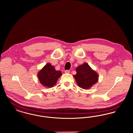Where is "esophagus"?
Here are the masks:
<instances>
[{
    "label": "esophagus",
    "instance_id": "esophagus-1",
    "mask_svg": "<svg viewBox=\"0 0 133 133\" xmlns=\"http://www.w3.org/2000/svg\"><path fill=\"white\" fill-rule=\"evenodd\" d=\"M65 73H69L70 70H65Z\"/></svg>",
    "mask_w": 133,
    "mask_h": 133
}]
</instances>
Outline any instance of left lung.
<instances>
[{
    "mask_svg": "<svg viewBox=\"0 0 133 133\" xmlns=\"http://www.w3.org/2000/svg\"><path fill=\"white\" fill-rule=\"evenodd\" d=\"M76 74L73 77L79 87L85 90L91 88L98 81L99 75L86 63L79 65L76 68Z\"/></svg>",
    "mask_w": 133,
    "mask_h": 133,
    "instance_id": "8db88e82",
    "label": "left lung"
}]
</instances>
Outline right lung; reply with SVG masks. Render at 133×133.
<instances>
[{"mask_svg":"<svg viewBox=\"0 0 133 133\" xmlns=\"http://www.w3.org/2000/svg\"><path fill=\"white\" fill-rule=\"evenodd\" d=\"M61 75V72L56 70L54 67L50 63L46 64L39 71L37 74L39 82L43 86L47 88L53 87Z\"/></svg>","mask_w":133,"mask_h":133,"instance_id":"right-lung-1","label":"right lung"}]
</instances>
